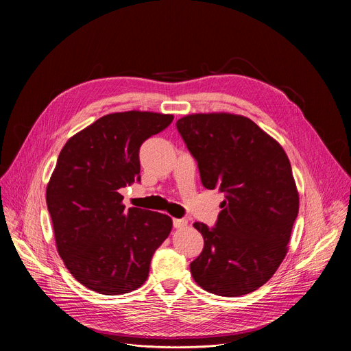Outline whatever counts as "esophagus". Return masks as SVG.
<instances>
[{"label": "esophagus", "mask_w": 351, "mask_h": 351, "mask_svg": "<svg viewBox=\"0 0 351 351\" xmlns=\"http://www.w3.org/2000/svg\"><path fill=\"white\" fill-rule=\"evenodd\" d=\"M173 226L176 229H183L188 226V220L186 219H173Z\"/></svg>", "instance_id": "obj_1"}]
</instances>
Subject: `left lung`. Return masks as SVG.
Wrapping results in <instances>:
<instances>
[{
    "mask_svg": "<svg viewBox=\"0 0 351 351\" xmlns=\"http://www.w3.org/2000/svg\"><path fill=\"white\" fill-rule=\"evenodd\" d=\"M197 162L202 185L225 193L213 228L196 222L205 246L193 280L217 296H243L278 270L299 213V193L283 147L249 118L195 114L176 122Z\"/></svg>",
    "mask_w": 351,
    "mask_h": 351,
    "instance_id": "obj_1",
    "label": "left lung"
}]
</instances>
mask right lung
I'll return each instance as SVG.
<instances>
[{"label":"right lung","instance_id":"add662e5","mask_svg":"<svg viewBox=\"0 0 351 351\" xmlns=\"http://www.w3.org/2000/svg\"><path fill=\"white\" fill-rule=\"evenodd\" d=\"M172 115L109 114L62 147L47 186L57 249L69 273L106 296L141 287L155 250L172 230L168 215L125 209L119 189L141 182V145Z\"/></svg>","mask_w":351,"mask_h":351}]
</instances>
